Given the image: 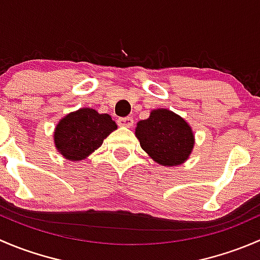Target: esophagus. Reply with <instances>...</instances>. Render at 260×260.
<instances>
[{
    "label": "esophagus",
    "mask_w": 260,
    "mask_h": 260,
    "mask_svg": "<svg viewBox=\"0 0 260 260\" xmlns=\"http://www.w3.org/2000/svg\"><path fill=\"white\" fill-rule=\"evenodd\" d=\"M118 124L120 127H132L133 124V118L132 117H123L118 119Z\"/></svg>",
    "instance_id": "34e87169"
}]
</instances>
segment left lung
Listing matches in <instances>:
<instances>
[{"instance_id":"obj_1","label":"left lung","mask_w":260,"mask_h":260,"mask_svg":"<svg viewBox=\"0 0 260 260\" xmlns=\"http://www.w3.org/2000/svg\"><path fill=\"white\" fill-rule=\"evenodd\" d=\"M136 137L147 153L164 166L181 165L187 159L193 147L190 125L167 109L152 111L148 119L138 122Z\"/></svg>"}]
</instances>
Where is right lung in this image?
I'll list each match as a JSON object with an SVG mask.
<instances>
[{
	"label": "right lung",
	"instance_id": "right-lung-1",
	"mask_svg": "<svg viewBox=\"0 0 260 260\" xmlns=\"http://www.w3.org/2000/svg\"><path fill=\"white\" fill-rule=\"evenodd\" d=\"M114 129L117 124L111 115L83 108L60 120L54 133L55 146L65 158L80 161L99 148Z\"/></svg>",
	"mask_w": 260,
	"mask_h": 260
}]
</instances>
